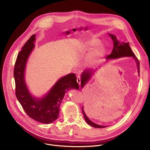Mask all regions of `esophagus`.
I'll return each instance as SVG.
<instances>
[{
    "label": "esophagus",
    "mask_w": 150,
    "mask_h": 150,
    "mask_svg": "<svg viewBox=\"0 0 150 150\" xmlns=\"http://www.w3.org/2000/svg\"><path fill=\"white\" fill-rule=\"evenodd\" d=\"M76 81L79 85L81 84V77L79 76H78L76 78Z\"/></svg>",
    "instance_id": "34e87169"
}]
</instances>
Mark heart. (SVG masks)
I'll return each instance as SVG.
<instances>
[{
    "label": "heart",
    "mask_w": 150,
    "mask_h": 150,
    "mask_svg": "<svg viewBox=\"0 0 150 150\" xmlns=\"http://www.w3.org/2000/svg\"><path fill=\"white\" fill-rule=\"evenodd\" d=\"M99 41L97 39H91L87 41L83 45V47L87 50L91 49L94 46L98 44ZM105 50L101 45H98L90 53L88 57V62L91 65L96 64L104 56Z\"/></svg>",
    "instance_id": "b5f03b06"
}]
</instances>
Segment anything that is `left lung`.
<instances>
[{"mask_svg": "<svg viewBox=\"0 0 150 150\" xmlns=\"http://www.w3.org/2000/svg\"><path fill=\"white\" fill-rule=\"evenodd\" d=\"M110 37L112 38V40L113 41V49L112 50V52L110 54L108 55L106 57L107 59H116V58H119V57H129L131 56L137 62V68H138V74H139V62L137 57H135L134 53L132 51L130 46H129V42H120L116 37L113 35L109 34ZM93 72L91 70H85L82 74H81V86L82 88L83 87L84 85L86 84V83L88 81V80L91 78V76L92 75V74ZM82 111L83 115V117L85 118V121L87 122V123L90 125V126L97 127V128H103V127H105V126H101L99 125H97L96 123H94L92 121H91L88 117L87 116V115H85L84 110L83 109V107L82 108Z\"/></svg>", "mask_w": 150, "mask_h": 150, "instance_id": "8db88e82", "label": "left lung"}]
</instances>
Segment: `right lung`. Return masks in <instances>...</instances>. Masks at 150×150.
Here are the masks:
<instances>
[{"label": "right lung", "mask_w": 150, "mask_h": 150, "mask_svg": "<svg viewBox=\"0 0 150 150\" xmlns=\"http://www.w3.org/2000/svg\"><path fill=\"white\" fill-rule=\"evenodd\" d=\"M35 34H33L22 47L16 57L13 76L16 97L27 115L33 119L46 124L50 123L59 116V108L66 92L79 89L75 74L59 79L52 89L42 98H34L30 93L24 78L27 59L34 47Z\"/></svg>", "instance_id": "1"}]
</instances>
